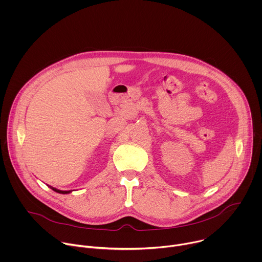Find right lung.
Wrapping results in <instances>:
<instances>
[{
	"label": "right lung",
	"mask_w": 262,
	"mask_h": 262,
	"mask_svg": "<svg viewBox=\"0 0 262 262\" xmlns=\"http://www.w3.org/2000/svg\"><path fill=\"white\" fill-rule=\"evenodd\" d=\"M50 188L53 190V191H55L56 193H59V194H69V193H71L72 191H61V190H58V189H56V188H53V186H51V185H49Z\"/></svg>",
	"instance_id": "obj_1"
}]
</instances>
